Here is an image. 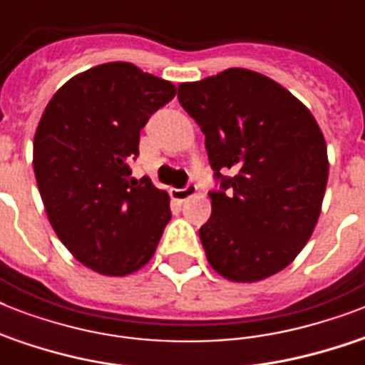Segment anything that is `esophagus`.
Listing matches in <instances>:
<instances>
[{
    "label": "esophagus",
    "instance_id": "34e87169",
    "mask_svg": "<svg viewBox=\"0 0 365 365\" xmlns=\"http://www.w3.org/2000/svg\"><path fill=\"white\" fill-rule=\"evenodd\" d=\"M170 195H172V199L183 202V200L191 199V197L197 195V185H195V183H189V185H185L183 189H172Z\"/></svg>",
    "mask_w": 365,
    "mask_h": 365
}]
</instances>
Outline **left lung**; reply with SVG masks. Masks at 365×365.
<instances>
[{
	"instance_id": "8db88e82",
	"label": "left lung",
	"mask_w": 365,
	"mask_h": 365,
	"mask_svg": "<svg viewBox=\"0 0 365 365\" xmlns=\"http://www.w3.org/2000/svg\"><path fill=\"white\" fill-rule=\"evenodd\" d=\"M178 100L205 132L220 180L199 229L206 259L231 282L277 274L305 248L322 210L329 163L317 119L282 85L244 68L182 83Z\"/></svg>"
}]
</instances>
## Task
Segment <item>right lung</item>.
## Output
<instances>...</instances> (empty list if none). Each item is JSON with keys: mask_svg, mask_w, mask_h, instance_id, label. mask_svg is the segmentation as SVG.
<instances>
[{"mask_svg": "<svg viewBox=\"0 0 365 365\" xmlns=\"http://www.w3.org/2000/svg\"><path fill=\"white\" fill-rule=\"evenodd\" d=\"M176 96L170 81L128 62L77 73L54 93L34 138V172L54 233L83 265L126 277L153 257L170 197L128 160L151 113Z\"/></svg>", "mask_w": 365, "mask_h": 365, "instance_id": "right-lung-1", "label": "right lung"}]
</instances>
